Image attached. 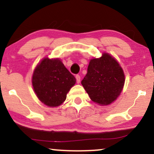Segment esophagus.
I'll return each mask as SVG.
<instances>
[{"label": "esophagus", "instance_id": "1", "mask_svg": "<svg viewBox=\"0 0 154 154\" xmlns=\"http://www.w3.org/2000/svg\"><path fill=\"white\" fill-rule=\"evenodd\" d=\"M80 76L79 75H76V79H77V82L79 83L80 82Z\"/></svg>", "mask_w": 154, "mask_h": 154}]
</instances>
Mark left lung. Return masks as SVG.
Wrapping results in <instances>:
<instances>
[{
    "instance_id": "8db88e82",
    "label": "left lung",
    "mask_w": 154,
    "mask_h": 154,
    "mask_svg": "<svg viewBox=\"0 0 154 154\" xmlns=\"http://www.w3.org/2000/svg\"><path fill=\"white\" fill-rule=\"evenodd\" d=\"M125 74L116 60L107 53L90 61L82 86L93 102L107 106L116 100L125 85Z\"/></svg>"
}]
</instances>
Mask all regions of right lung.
Here are the masks:
<instances>
[{"mask_svg":"<svg viewBox=\"0 0 154 154\" xmlns=\"http://www.w3.org/2000/svg\"><path fill=\"white\" fill-rule=\"evenodd\" d=\"M76 79L59 59L44 58L33 72L32 83L38 99L48 107L62 104Z\"/></svg>","mask_w":154,"mask_h":154,"instance_id":"add662e5","label":"right lung"}]
</instances>
